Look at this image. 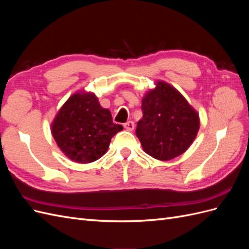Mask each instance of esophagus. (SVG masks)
I'll use <instances>...</instances> for the list:
<instances>
[{
  "mask_svg": "<svg viewBox=\"0 0 249 249\" xmlns=\"http://www.w3.org/2000/svg\"><path fill=\"white\" fill-rule=\"evenodd\" d=\"M124 129H126L127 131H133L134 127H135V124H134L133 122H127L124 124Z\"/></svg>",
  "mask_w": 249,
  "mask_h": 249,
  "instance_id": "1",
  "label": "esophagus"
}]
</instances>
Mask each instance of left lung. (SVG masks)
<instances>
[{
  "mask_svg": "<svg viewBox=\"0 0 249 249\" xmlns=\"http://www.w3.org/2000/svg\"><path fill=\"white\" fill-rule=\"evenodd\" d=\"M136 135L144 152L168 161L185 153L199 129V117L177 89L162 81L142 100Z\"/></svg>",
  "mask_w": 249,
  "mask_h": 249,
  "instance_id": "left-lung-1",
  "label": "left lung"
}]
</instances>
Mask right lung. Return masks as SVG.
<instances>
[{"instance_id": "add662e5", "label": "right lung", "mask_w": 249, "mask_h": 249, "mask_svg": "<svg viewBox=\"0 0 249 249\" xmlns=\"http://www.w3.org/2000/svg\"><path fill=\"white\" fill-rule=\"evenodd\" d=\"M124 129L113 123L93 93L71 95L58 112L52 134L60 149L78 163L94 162L107 152L112 137Z\"/></svg>"}]
</instances>
